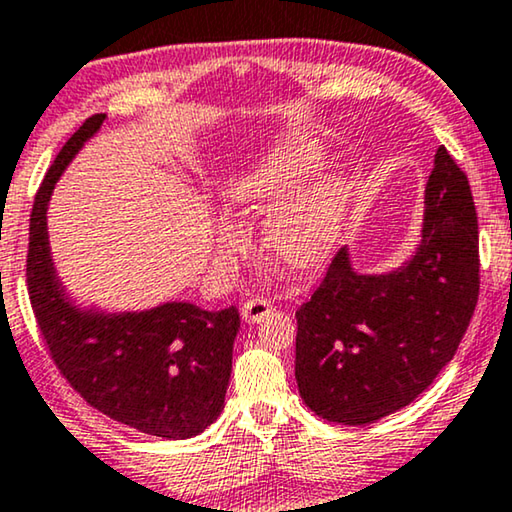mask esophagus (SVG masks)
<instances>
[{
    "mask_svg": "<svg viewBox=\"0 0 512 512\" xmlns=\"http://www.w3.org/2000/svg\"><path fill=\"white\" fill-rule=\"evenodd\" d=\"M273 311L269 301L264 299H248L246 304L241 306V318L250 322V325H259V322L269 318V313Z\"/></svg>",
    "mask_w": 512,
    "mask_h": 512,
    "instance_id": "1",
    "label": "esophagus"
}]
</instances>
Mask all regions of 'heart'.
Instances as JSON below:
<instances>
[{
  "label": "heart",
  "mask_w": 512,
  "mask_h": 512,
  "mask_svg": "<svg viewBox=\"0 0 512 512\" xmlns=\"http://www.w3.org/2000/svg\"><path fill=\"white\" fill-rule=\"evenodd\" d=\"M325 157L327 150L320 143H297L248 171L227 194L229 206L239 211L277 208L264 222L262 241L278 262L297 271L315 269L334 253L359 187L357 171L341 169L298 195L322 169ZM232 241V232L220 229L218 246L232 248Z\"/></svg>",
  "instance_id": "b5f03b06"
}]
</instances>
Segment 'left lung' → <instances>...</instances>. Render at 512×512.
Returning <instances> with one entry per match:
<instances>
[{"mask_svg":"<svg viewBox=\"0 0 512 512\" xmlns=\"http://www.w3.org/2000/svg\"><path fill=\"white\" fill-rule=\"evenodd\" d=\"M469 178L438 146L415 253L362 273L341 248L297 311L299 394L322 420L362 427L415 401L455 357L478 301Z\"/></svg>","mask_w":512,"mask_h":512,"instance_id":"obj_1","label":"left lung"}]
</instances>
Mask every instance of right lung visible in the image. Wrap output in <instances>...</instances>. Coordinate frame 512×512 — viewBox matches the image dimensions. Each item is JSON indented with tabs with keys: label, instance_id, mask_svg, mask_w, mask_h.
Returning <instances> with one entry per match:
<instances>
[{
	"label": "right lung",
	"instance_id": "add662e5",
	"mask_svg": "<svg viewBox=\"0 0 512 512\" xmlns=\"http://www.w3.org/2000/svg\"><path fill=\"white\" fill-rule=\"evenodd\" d=\"M106 122L92 115L64 143L34 199L27 287L57 369L81 397L143 434L178 441L218 420L232 376L236 306L204 311L164 301L143 311H102L71 297L55 269L48 204L64 169Z\"/></svg>",
	"mask_w": 512,
	"mask_h": 512
}]
</instances>
